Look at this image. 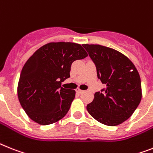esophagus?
Listing matches in <instances>:
<instances>
[{"instance_id":"obj_1","label":"esophagus","mask_w":153,"mask_h":153,"mask_svg":"<svg viewBox=\"0 0 153 153\" xmlns=\"http://www.w3.org/2000/svg\"><path fill=\"white\" fill-rule=\"evenodd\" d=\"M76 92H77V93H79V94H82V93H83V92H84V91L81 90L80 88H77Z\"/></svg>"}]
</instances>
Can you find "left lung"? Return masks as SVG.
<instances>
[{
    "mask_svg": "<svg viewBox=\"0 0 153 153\" xmlns=\"http://www.w3.org/2000/svg\"><path fill=\"white\" fill-rule=\"evenodd\" d=\"M106 88L96 92L86 109L97 121L108 126L121 124L142 100V85L134 64L121 53L101 45L83 44Z\"/></svg>",
    "mask_w": 153,
    "mask_h": 153,
    "instance_id": "obj_1",
    "label": "left lung"
}]
</instances>
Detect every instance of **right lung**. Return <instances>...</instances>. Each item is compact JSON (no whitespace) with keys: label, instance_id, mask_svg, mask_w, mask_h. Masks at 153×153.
<instances>
[{"label":"right lung","instance_id":"add662e5","mask_svg":"<svg viewBox=\"0 0 153 153\" xmlns=\"http://www.w3.org/2000/svg\"><path fill=\"white\" fill-rule=\"evenodd\" d=\"M87 56L80 44L58 42L44 45L29 57L20 74L18 97L33 121L47 125L66 115L75 91L62 88L61 82L70 77L71 64Z\"/></svg>","mask_w":153,"mask_h":153}]
</instances>
